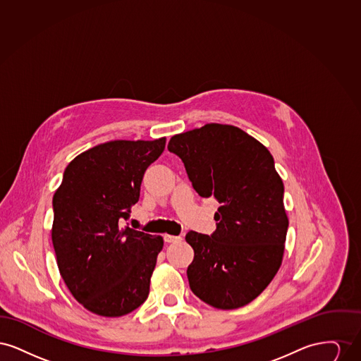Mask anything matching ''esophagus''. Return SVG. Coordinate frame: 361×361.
<instances>
[{"label":"esophagus","instance_id":"34e87169","mask_svg":"<svg viewBox=\"0 0 361 361\" xmlns=\"http://www.w3.org/2000/svg\"><path fill=\"white\" fill-rule=\"evenodd\" d=\"M181 240L180 235H171V234H165L164 235V240L168 242V243H172V242H177V240Z\"/></svg>","mask_w":361,"mask_h":361}]
</instances>
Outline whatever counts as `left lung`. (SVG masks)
I'll list each match as a JSON object with an SVG mask.
<instances>
[{
  "label": "left lung",
  "mask_w": 361,
  "mask_h": 361,
  "mask_svg": "<svg viewBox=\"0 0 361 361\" xmlns=\"http://www.w3.org/2000/svg\"><path fill=\"white\" fill-rule=\"evenodd\" d=\"M168 150L183 161L193 189L221 204L211 235H185L195 252L190 290L215 309L250 303L277 274L288 228L274 157L238 127L216 123L174 135Z\"/></svg>",
  "instance_id": "obj_1"
}]
</instances>
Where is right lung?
I'll return each instance as SVG.
<instances>
[{
	"label": "right lung",
	"instance_id": "add662e5",
	"mask_svg": "<svg viewBox=\"0 0 361 361\" xmlns=\"http://www.w3.org/2000/svg\"><path fill=\"white\" fill-rule=\"evenodd\" d=\"M165 142L94 146L70 162L54 193L51 238L59 272L77 302L97 315H126L149 296L164 240L121 224Z\"/></svg>",
	"mask_w": 361,
	"mask_h": 361
}]
</instances>
